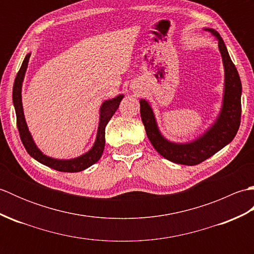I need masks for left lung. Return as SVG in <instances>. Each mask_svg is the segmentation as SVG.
<instances>
[{
  "label": "left lung",
  "mask_w": 254,
  "mask_h": 254,
  "mask_svg": "<svg viewBox=\"0 0 254 254\" xmlns=\"http://www.w3.org/2000/svg\"><path fill=\"white\" fill-rule=\"evenodd\" d=\"M218 40L225 69V87L223 106L216 121L203 135L189 143H174L160 133L152 107L145 99L139 100L141 118L146 130L147 137L154 148L172 163L195 166L229 144L236 136L240 127L241 118V80L235 64L231 61L224 40L214 29L205 28Z\"/></svg>",
  "instance_id": "8db88e82"
}]
</instances>
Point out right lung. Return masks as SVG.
Here are the masks:
<instances>
[{
    "instance_id": "1",
    "label": "right lung",
    "mask_w": 254,
    "mask_h": 254,
    "mask_svg": "<svg viewBox=\"0 0 254 254\" xmlns=\"http://www.w3.org/2000/svg\"><path fill=\"white\" fill-rule=\"evenodd\" d=\"M30 58V53H28L24 59L23 64L19 68V71L16 75L14 86H13V104L15 107L16 119H17V127L19 132V136L23 145L25 146L27 153H28L32 158H35L40 164L50 167V168L62 171V172H78L88 168L91 165L96 164L101 157L102 152L105 148V133L106 126L110 121L112 116L119 108V105L123 98V95H119L115 98L106 100L102 102L100 107V115H99V126L98 131H97L96 141L87 153L80 155L79 157L72 159H56L45 155L41 150L37 147L34 139H32L31 134L27 127L25 120L23 104H21V86H23V80L25 77V73L27 66H28V61Z\"/></svg>"
}]
</instances>
